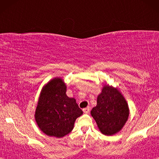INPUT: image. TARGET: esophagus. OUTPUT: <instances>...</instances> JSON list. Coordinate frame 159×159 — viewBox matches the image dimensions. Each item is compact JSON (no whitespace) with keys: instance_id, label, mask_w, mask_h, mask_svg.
I'll return each mask as SVG.
<instances>
[{"instance_id":"obj_1","label":"esophagus","mask_w":159,"mask_h":159,"mask_svg":"<svg viewBox=\"0 0 159 159\" xmlns=\"http://www.w3.org/2000/svg\"><path fill=\"white\" fill-rule=\"evenodd\" d=\"M90 107H87V108H83V112L85 113V114H88L89 111H90Z\"/></svg>"}]
</instances>
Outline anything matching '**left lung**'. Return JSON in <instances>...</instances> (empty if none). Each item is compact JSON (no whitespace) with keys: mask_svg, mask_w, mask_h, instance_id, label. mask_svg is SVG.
<instances>
[{"mask_svg":"<svg viewBox=\"0 0 159 159\" xmlns=\"http://www.w3.org/2000/svg\"><path fill=\"white\" fill-rule=\"evenodd\" d=\"M90 114L102 134L114 135L120 132L127 122L129 108L121 91L106 84L98 95L97 105Z\"/></svg>","mask_w":159,"mask_h":159,"instance_id":"1","label":"left lung"}]
</instances>
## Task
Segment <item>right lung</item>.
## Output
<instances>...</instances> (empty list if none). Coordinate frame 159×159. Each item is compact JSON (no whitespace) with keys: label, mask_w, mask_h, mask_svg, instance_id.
Segmentation results:
<instances>
[{"label":"right lung","mask_w":159,"mask_h":159,"mask_svg":"<svg viewBox=\"0 0 159 159\" xmlns=\"http://www.w3.org/2000/svg\"><path fill=\"white\" fill-rule=\"evenodd\" d=\"M66 85L61 77H54L43 87L34 119L47 135L61 138L72 131L78 117L83 114L74 98L66 94Z\"/></svg>","instance_id":"add662e5"}]
</instances>
